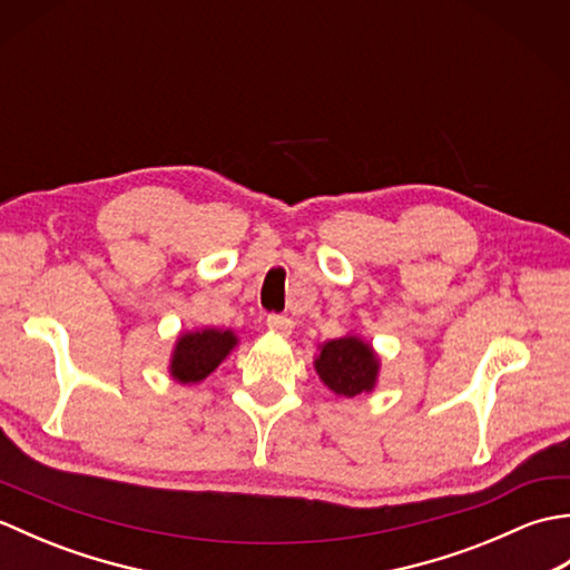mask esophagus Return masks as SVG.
Listing matches in <instances>:
<instances>
[{
    "mask_svg": "<svg viewBox=\"0 0 570 570\" xmlns=\"http://www.w3.org/2000/svg\"><path fill=\"white\" fill-rule=\"evenodd\" d=\"M266 328H269L272 333H276V335H292V331H294V321L292 318H286V316H269L266 318Z\"/></svg>",
    "mask_w": 570,
    "mask_h": 570,
    "instance_id": "34e87169",
    "label": "esophagus"
}]
</instances>
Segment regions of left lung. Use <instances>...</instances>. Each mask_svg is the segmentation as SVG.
Instances as JSON below:
<instances>
[{"instance_id":"1","label":"left lung","mask_w":570,"mask_h":570,"mask_svg":"<svg viewBox=\"0 0 570 570\" xmlns=\"http://www.w3.org/2000/svg\"><path fill=\"white\" fill-rule=\"evenodd\" d=\"M321 382L337 396L353 399L357 394L372 392L380 377V355L360 335L347 333L318 345V355L313 360Z\"/></svg>"}]
</instances>
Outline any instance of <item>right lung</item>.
I'll return each mask as SVG.
<instances>
[{
    "mask_svg": "<svg viewBox=\"0 0 570 570\" xmlns=\"http://www.w3.org/2000/svg\"><path fill=\"white\" fill-rule=\"evenodd\" d=\"M237 335L223 328H200L180 333L171 353L168 372L180 384H198L237 347Z\"/></svg>",
    "mask_w": 570,
    "mask_h": 570,
    "instance_id": "add662e5",
    "label": "right lung"
}]
</instances>
